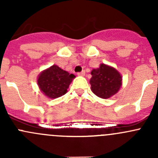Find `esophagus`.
Instances as JSON below:
<instances>
[{
    "instance_id": "1",
    "label": "esophagus",
    "mask_w": 158,
    "mask_h": 158,
    "mask_svg": "<svg viewBox=\"0 0 158 158\" xmlns=\"http://www.w3.org/2000/svg\"><path fill=\"white\" fill-rule=\"evenodd\" d=\"M85 72L84 71V70H82V72H79V73H77L78 76H85Z\"/></svg>"
}]
</instances>
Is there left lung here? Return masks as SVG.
Segmentation results:
<instances>
[{
  "label": "left lung",
  "instance_id": "left-lung-1",
  "mask_svg": "<svg viewBox=\"0 0 158 158\" xmlns=\"http://www.w3.org/2000/svg\"><path fill=\"white\" fill-rule=\"evenodd\" d=\"M92 92L102 98H108L117 93L122 85V76L114 68L105 64L91 72Z\"/></svg>",
  "mask_w": 158,
  "mask_h": 158
}]
</instances>
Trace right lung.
Wrapping results in <instances>:
<instances>
[{
	"instance_id": "obj_1",
	"label": "right lung",
	"mask_w": 158,
	"mask_h": 158,
	"mask_svg": "<svg viewBox=\"0 0 158 158\" xmlns=\"http://www.w3.org/2000/svg\"><path fill=\"white\" fill-rule=\"evenodd\" d=\"M75 75L53 65L40 73L37 83L40 90L50 98H56L66 93Z\"/></svg>"
}]
</instances>
